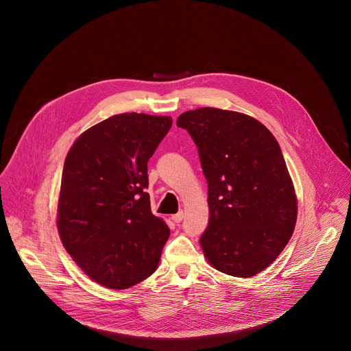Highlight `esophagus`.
Listing matches in <instances>:
<instances>
[{"label":"esophagus","instance_id":"34e87169","mask_svg":"<svg viewBox=\"0 0 351 351\" xmlns=\"http://www.w3.org/2000/svg\"><path fill=\"white\" fill-rule=\"evenodd\" d=\"M182 219H184V212H178V213H176V215L171 216V220H173L174 223H181Z\"/></svg>","mask_w":351,"mask_h":351}]
</instances>
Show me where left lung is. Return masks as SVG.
Segmentation results:
<instances>
[{
    "label": "left lung",
    "instance_id": "left-lung-1",
    "mask_svg": "<svg viewBox=\"0 0 351 351\" xmlns=\"http://www.w3.org/2000/svg\"><path fill=\"white\" fill-rule=\"evenodd\" d=\"M177 125L199 147L208 182L204 256L228 276H256L285 249L298 220V196L276 138L249 114L208 106L184 112Z\"/></svg>",
    "mask_w": 351,
    "mask_h": 351
}]
</instances>
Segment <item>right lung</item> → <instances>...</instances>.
Masks as SVG:
<instances>
[{
    "instance_id": "obj_1",
    "label": "right lung",
    "mask_w": 351,
    "mask_h": 351,
    "mask_svg": "<svg viewBox=\"0 0 351 351\" xmlns=\"http://www.w3.org/2000/svg\"><path fill=\"white\" fill-rule=\"evenodd\" d=\"M170 116L120 113L82 132L67 152L56 227L63 247L95 282L131 288L156 270L170 230L151 213L147 162Z\"/></svg>"
}]
</instances>
